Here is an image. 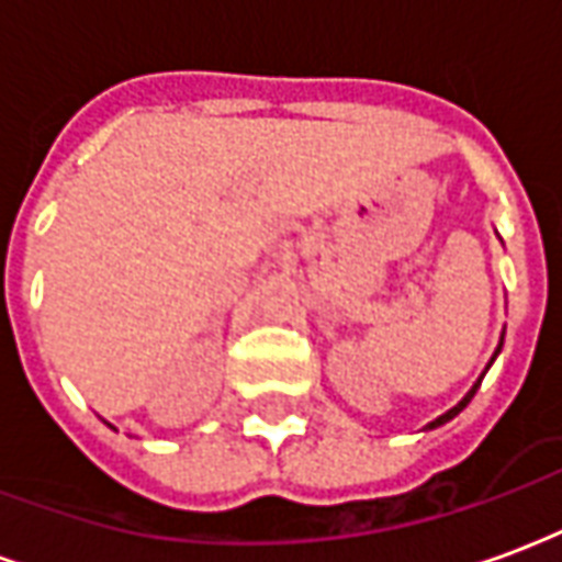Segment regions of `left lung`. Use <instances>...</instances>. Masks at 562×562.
Returning <instances> with one entry per match:
<instances>
[{"mask_svg": "<svg viewBox=\"0 0 562 562\" xmlns=\"http://www.w3.org/2000/svg\"><path fill=\"white\" fill-rule=\"evenodd\" d=\"M499 346H503V342H499ZM499 346H496L494 358H496V355H499ZM494 358H491V361H494ZM487 367H491V364H487ZM482 379H484V373H482V376H479V382H475V385H472V389H470V394H467V397H463V401H460L458 406H454V409H448L446 415H439V418H436V422H430V424H427V430H434V427H439V424L451 422V418H454V415H458L460 409H463V406H467V403L472 401V394H475V391H479V385H482Z\"/></svg>", "mask_w": 562, "mask_h": 562, "instance_id": "8db88e82", "label": "left lung"}]
</instances>
